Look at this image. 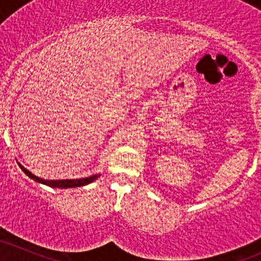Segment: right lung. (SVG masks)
I'll use <instances>...</instances> for the list:
<instances>
[{"instance_id":"right-lung-1","label":"right lung","mask_w":261,"mask_h":261,"mask_svg":"<svg viewBox=\"0 0 261 261\" xmlns=\"http://www.w3.org/2000/svg\"><path fill=\"white\" fill-rule=\"evenodd\" d=\"M19 164L20 169L25 173L29 178L33 179L34 181L39 182V184H44L47 185L50 188H59V189H68V188H79V187H85V185H88L93 182L94 180H97L99 178L100 174H94L91 176H87V178H81V179H61V180H47V179H43V178H39V176L34 175L32 172H29L28 169L24 168L20 163Z\"/></svg>"}]
</instances>
